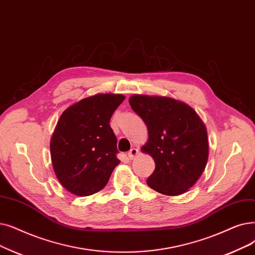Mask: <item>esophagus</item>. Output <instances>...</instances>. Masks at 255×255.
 <instances>
[{
	"instance_id": "obj_1",
	"label": "esophagus",
	"mask_w": 255,
	"mask_h": 255,
	"mask_svg": "<svg viewBox=\"0 0 255 255\" xmlns=\"http://www.w3.org/2000/svg\"><path fill=\"white\" fill-rule=\"evenodd\" d=\"M138 154V150L137 149H135V148H132L129 152H128V157H129V159H134L135 158V156L136 155Z\"/></svg>"
}]
</instances>
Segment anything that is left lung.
<instances>
[{
  "mask_svg": "<svg viewBox=\"0 0 255 255\" xmlns=\"http://www.w3.org/2000/svg\"><path fill=\"white\" fill-rule=\"evenodd\" d=\"M129 104L149 132L141 148L155 161L148 185L163 195L185 193L201 176L208 158L207 132L201 119L192 107L171 98L134 95Z\"/></svg>",
  "mask_w": 255,
  "mask_h": 255,
  "instance_id": "1",
  "label": "left lung"
}]
</instances>
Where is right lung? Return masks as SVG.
<instances>
[{
	"label": "right lung",
	"instance_id": "obj_1",
	"mask_svg": "<svg viewBox=\"0 0 255 255\" xmlns=\"http://www.w3.org/2000/svg\"><path fill=\"white\" fill-rule=\"evenodd\" d=\"M124 100L122 95H95L62 113L50 149L55 174L69 192L90 196L107 184L120 163L109 121Z\"/></svg>",
	"mask_w": 255,
	"mask_h": 255
}]
</instances>
